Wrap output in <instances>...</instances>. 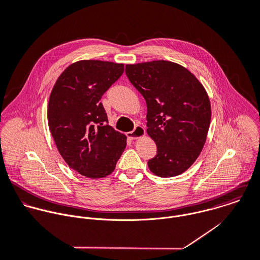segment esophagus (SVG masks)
I'll return each instance as SVG.
<instances>
[{"label": "esophagus", "instance_id": "obj_1", "mask_svg": "<svg viewBox=\"0 0 260 260\" xmlns=\"http://www.w3.org/2000/svg\"><path fill=\"white\" fill-rule=\"evenodd\" d=\"M126 136H127V138H129L132 140H137V139H140V138H143L144 136H146V131L143 126L138 125V126H136V128L134 131L128 132L126 134Z\"/></svg>", "mask_w": 260, "mask_h": 260}]
</instances>
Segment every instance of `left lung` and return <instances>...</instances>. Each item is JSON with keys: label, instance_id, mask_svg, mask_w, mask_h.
Here are the masks:
<instances>
[{"label": "left lung", "instance_id": "obj_1", "mask_svg": "<svg viewBox=\"0 0 260 260\" xmlns=\"http://www.w3.org/2000/svg\"><path fill=\"white\" fill-rule=\"evenodd\" d=\"M131 83L147 103V133L157 145L152 173L173 177L200 156L211 123V101L199 79L183 66L152 60L125 66Z\"/></svg>", "mask_w": 260, "mask_h": 260}]
</instances>
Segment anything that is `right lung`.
I'll return each mask as SVG.
<instances>
[{
  "mask_svg": "<svg viewBox=\"0 0 260 260\" xmlns=\"http://www.w3.org/2000/svg\"><path fill=\"white\" fill-rule=\"evenodd\" d=\"M124 64L83 59L70 64L49 95L47 120L59 155L89 178L110 175L126 147V136L108 124L102 95L123 74Z\"/></svg>",
  "mask_w": 260,
  "mask_h": 260,
  "instance_id": "add662e5",
  "label": "right lung"
}]
</instances>
